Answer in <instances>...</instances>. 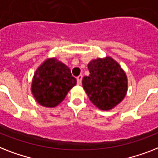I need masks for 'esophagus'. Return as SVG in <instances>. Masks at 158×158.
Here are the masks:
<instances>
[{"mask_svg":"<svg viewBox=\"0 0 158 158\" xmlns=\"http://www.w3.org/2000/svg\"><path fill=\"white\" fill-rule=\"evenodd\" d=\"M82 79H83V75H79V76L77 77V83H78V84H80L81 83V81H82Z\"/></svg>","mask_w":158,"mask_h":158,"instance_id":"1","label":"esophagus"}]
</instances>
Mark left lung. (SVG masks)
<instances>
[{
	"instance_id": "obj_1",
	"label": "left lung",
	"mask_w": 158,
	"mask_h": 158,
	"mask_svg": "<svg viewBox=\"0 0 158 158\" xmlns=\"http://www.w3.org/2000/svg\"><path fill=\"white\" fill-rule=\"evenodd\" d=\"M90 75L83 79V88L93 105L101 110L114 108L127 92V77L110 57L93 59L88 63Z\"/></svg>"
}]
</instances>
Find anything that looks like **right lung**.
Returning <instances> with one entry per match:
<instances>
[{"label":"right lung","mask_w":158,"mask_h":158,"mask_svg":"<svg viewBox=\"0 0 158 158\" xmlns=\"http://www.w3.org/2000/svg\"><path fill=\"white\" fill-rule=\"evenodd\" d=\"M76 85L70 68L57 58H48L37 68L31 83V92L42 106L53 108L65 99Z\"/></svg>","instance_id":"obj_1"}]
</instances>
